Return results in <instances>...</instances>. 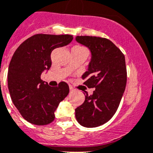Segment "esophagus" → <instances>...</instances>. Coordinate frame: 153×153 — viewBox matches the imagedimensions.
<instances>
[{
	"label": "esophagus",
	"instance_id": "obj_1",
	"mask_svg": "<svg viewBox=\"0 0 153 153\" xmlns=\"http://www.w3.org/2000/svg\"><path fill=\"white\" fill-rule=\"evenodd\" d=\"M74 91V88H73V87H70V92H73V91Z\"/></svg>",
	"mask_w": 153,
	"mask_h": 153
}]
</instances>
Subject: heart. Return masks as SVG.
Returning a JSON list of instances; mask_svg holds the SVG:
<instances>
[{
  "mask_svg": "<svg viewBox=\"0 0 153 153\" xmlns=\"http://www.w3.org/2000/svg\"><path fill=\"white\" fill-rule=\"evenodd\" d=\"M73 49H84V48H83L82 46H79V45H76V46H74Z\"/></svg>",
  "mask_w": 153,
  "mask_h": 153,
  "instance_id": "b5f03b06",
  "label": "heart"
}]
</instances>
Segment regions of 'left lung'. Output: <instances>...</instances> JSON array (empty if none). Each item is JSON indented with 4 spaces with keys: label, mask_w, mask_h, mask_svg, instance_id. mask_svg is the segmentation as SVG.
Listing matches in <instances>:
<instances>
[{
    "label": "left lung",
    "mask_w": 153,
    "mask_h": 153,
    "mask_svg": "<svg viewBox=\"0 0 153 153\" xmlns=\"http://www.w3.org/2000/svg\"><path fill=\"white\" fill-rule=\"evenodd\" d=\"M76 42L88 47L91 60L82 78L93 94L75 109L76 118L82 126L94 128L104 125L117 111L127 83L125 56L114 43L105 38L76 36Z\"/></svg>",
    "instance_id": "8db88e82"
}]
</instances>
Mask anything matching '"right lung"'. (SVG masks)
<instances>
[{
  "label": "right lung",
  "mask_w": 153,
  "mask_h": 153,
  "mask_svg": "<svg viewBox=\"0 0 153 153\" xmlns=\"http://www.w3.org/2000/svg\"><path fill=\"white\" fill-rule=\"evenodd\" d=\"M70 35L36 34L18 46L9 64L7 85L13 104L25 119L36 125H45L55 119V111L70 92L66 82L50 87L41 79L50 69L51 53L68 45Z\"/></svg>",
  "instance_id": "obj_1"
}]
</instances>
